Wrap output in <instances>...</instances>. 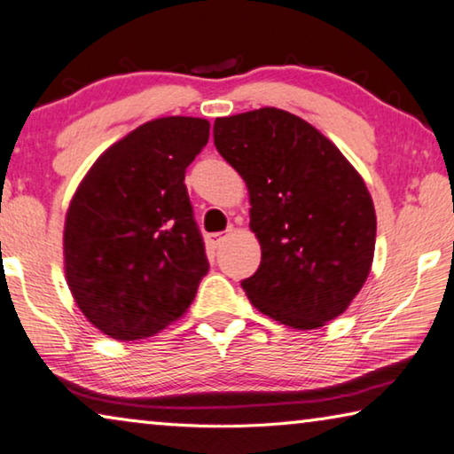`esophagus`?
<instances>
[{"label": "esophagus", "instance_id": "34e87169", "mask_svg": "<svg viewBox=\"0 0 454 454\" xmlns=\"http://www.w3.org/2000/svg\"><path fill=\"white\" fill-rule=\"evenodd\" d=\"M223 239H225V233H211L209 237H207V243H209L211 247H219Z\"/></svg>", "mask_w": 454, "mask_h": 454}]
</instances>
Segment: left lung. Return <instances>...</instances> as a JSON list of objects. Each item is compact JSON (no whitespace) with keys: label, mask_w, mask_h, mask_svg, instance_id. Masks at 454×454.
Returning a JSON list of instances; mask_svg holds the SVG:
<instances>
[{"label":"left lung","mask_w":454,"mask_h":454,"mask_svg":"<svg viewBox=\"0 0 454 454\" xmlns=\"http://www.w3.org/2000/svg\"><path fill=\"white\" fill-rule=\"evenodd\" d=\"M215 146L247 184L262 263L241 286L249 301L295 330L344 314L368 279L376 211L338 146L303 118L259 108L217 118Z\"/></svg>","instance_id":"left-lung-1"}]
</instances>
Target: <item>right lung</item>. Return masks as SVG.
Instances as JSON below:
<instances>
[{"instance_id":"1","label":"right lung","mask_w":454,"mask_h":454,"mask_svg":"<svg viewBox=\"0 0 454 454\" xmlns=\"http://www.w3.org/2000/svg\"><path fill=\"white\" fill-rule=\"evenodd\" d=\"M209 129L192 116L140 124L100 154L74 192L64 223L66 281L88 322L110 338L167 328L209 271L184 187Z\"/></svg>"}]
</instances>
